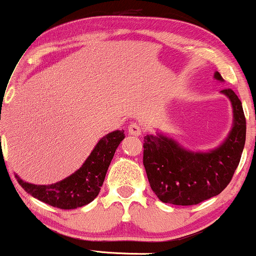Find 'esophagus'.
<instances>
[{
  "instance_id": "esophagus-1",
  "label": "esophagus",
  "mask_w": 256,
  "mask_h": 256,
  "mask_svg": "<svg viewBox=\"0 0 256 256\" xmlns=\"http://www.w3.org/2000/svg\"><path fill=\"white\" fill-rule=\"evenodd\" d=\"M128 134H132V136H140V134H142V126L137 124V122H132V124L128 126Z\"/></svg>"
}]
</instances>
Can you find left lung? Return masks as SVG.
Here are the masks:
<instances>
[{"label":"left lung","mask_w":256,"mask_h":256,"mask_svg":"<svg viewBox=\"0 0 256 256\" xmlns=\"http://www.w3.org/2000/svg\"><path fill=\"white\" fill-rule=\"evenodd\" d=\"M214 79L224 82L219 72ZM230 100L232 126L216 148L194 152L166 134H146L143 165L152 192L165 204L192 206L219 195L230 183L246 143L242 102L231 89L220 91Z\"/></svg>","instance_id":"left-lung-1"}]
</instances>
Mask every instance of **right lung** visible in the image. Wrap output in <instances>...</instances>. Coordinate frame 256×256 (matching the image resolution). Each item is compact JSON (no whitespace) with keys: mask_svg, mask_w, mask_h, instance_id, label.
I'll use <instances>...</instances> for the list:
<instances>
[{"mask_svg":"<svg viewBox=\"0 0 256 256\" xmlns=\"http://www.w3.org/2000/svg\"><path fill=\"white\" fill-rule=\"evenodd\" d=\"M124 138V130L107 134L98 140L79 170L54 184H32L22 180L18 174L16 178L26 192L44 204L60 210L83 207L98 195L114 152Z\"/></svg>","mask_w":256,"mask_h":256,"instance_id":"obj_1","label":"right lung"}]
</instances>
